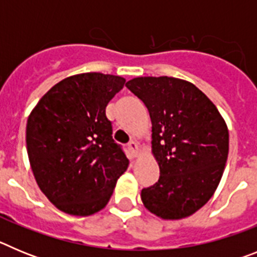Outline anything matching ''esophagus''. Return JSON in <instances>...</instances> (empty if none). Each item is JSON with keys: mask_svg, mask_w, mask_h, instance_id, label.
<instances>
[{"mask_svg": "<svg viewBox=\"0 0 257 257\" xmlns=\"http://www.w3.org/2000/svg\"><path fill=\"white\" fill-rule=\"evenodd\" d=\"M127 149H128V152H130L131 156L133 157H138V154H139V145H138V143H135V142L128 143V145H127Z\"/></svg>", "mask_w": 257, "mask_h": 257, "instance_id": "obj_1", "label": "esophagus"}]
</instances>
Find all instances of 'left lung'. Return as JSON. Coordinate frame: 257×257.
Returning a JSON list of instances; mask_svg holds the SVG:
<instances>
[{"label":"left lung","mask_w":257,"mask_h":257,"mask_svg":"<svg viewBox=\"0 0 257 257\" xmlns=\"http://www.w3.org/2000/svg\"><path fill=\"white\" fill-rule=\"evenodd\" d=\"M126 87L148 108L152 153L160 179L142 190L145 208L180 220L213 196L229 153V131L215 104L198 87L175 77H136Z\"/></svg>","instance_id":"obj_1"}]
</instances>
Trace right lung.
I'll list each match as a JSON object with an SVG mask.
<instances>
[{"label": "right lung", "mask_w": 257, "mask_h": 257, "mask_svg": "<svg viewBox=\"0 0 257 257\" xmlns=\"http://www.w3.org/2000/svg\"><path fill=\"white\" fill-rule=\"evenodd\" d=\"M123 77L74 74L52 86L27 122V152L38 187L52 205L74 216L103 210L128 160L112 138L105 108Z\"/></svg>", "instance_id": "add662e5"}]
</instances>
